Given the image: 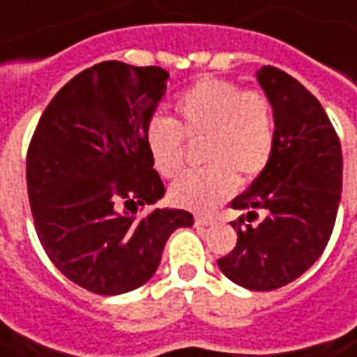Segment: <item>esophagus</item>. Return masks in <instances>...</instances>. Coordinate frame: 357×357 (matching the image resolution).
I'll return each mask as SVG.
<instances>
[{
	"instance_id": "esophagus-1",
	"label": "esophagus",
	"mask_w": 357,
	"mask_h": 357,
	"mask_svg": "<svg viewBox=\"0 0 357 357\" xmlns=\"http://www.w3.org/2000/svg\"><path fill=\"white\" fill-rule=\"evenodd\" d=\"M194 223H196L198 227H210V225H213V220H210V218H204V215H198Z\"/></svg>"
}]
</instances>
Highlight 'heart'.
I'll return each mask as SVG.
<instances>
[{
	"label": "heart",
	"mask_w": 357,
	"mask_h": 357,
	"mask_svg": "<svg viewBox=\"0 0 357 357\" xmlns=\"http://www.w3.org/2000/svg\"><path fill=\"white\" fill-rule=\"evenodd\" d=\"M174 120L153 118L146 144L153 167L176 176L184 163V136L206 137V171L183 174L171 186L176 206L211 211L237 188V174L249 181L262 173L276 147V120L270 100L258 91L218 77H204L174 100Z\"/></svg>",
	"instance_id": "obj_1"
}]
</instances>
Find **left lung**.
<instances>
[{"label":"left lung","instance_id":"8db88e82","mask_svg":"<svg viewBox=\"0 0 357 357\" xmlns=\"http://www.w3.org/2000/svg\"><path fill=\"white\" fill-rule=\"evenodd\" d=\"M258 85L274 110L276 147L268 167L231 208L237 247L218 260L237 286L270 291L307 272L323 255L342 192V147L321 102L286 71L262 66ZM267 215L258 226L256 210Z\"/></svg>","mask_w":357,"mask_h":357}]
</instances>
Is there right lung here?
I'll return each mask as SVG.
<instances>
[{
    "label": "right lung",
    "mask_w": 357,
    "mask_h": 357,
    "mask_svg": "<svg viewBox=\"0 0 357 357\" xmlns=\"http://www.w3.org/2000/svg\"><path fill=\"white\" fill-rule=\"evenodd\" d=\"M169 71L100 61L50 100L26 155L36 235L73 284L120 296L151 280L165 243L192 213L153 206L165 186L146 132Z\"/></svg>",
    "instance_id": "obj_1"
}]
</instances>
